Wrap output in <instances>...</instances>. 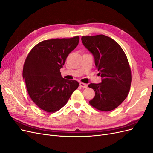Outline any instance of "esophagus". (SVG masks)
Segmentation results:
<instances>
[{"mask_svg": "<svg viewBox=\"0 0 153 153\" xmlns=\"http://www.w3.org/2000/svg\"><path fill=\"white\" fill-rule=\"evenodd\" d=\"M79 85H80V86L81 87H82V88H87V85L85 84H84V83L80 82V84H79Z\"/></svg>", "mask_w": 153, "mask_h": 153, "instance_id": "obj_1", "label": "esophagus"}]
</instances>
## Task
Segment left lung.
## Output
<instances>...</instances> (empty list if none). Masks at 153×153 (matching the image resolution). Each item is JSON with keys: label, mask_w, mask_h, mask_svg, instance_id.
Wrapping results in <instances>:
<instances>
[{"label": "left lung", "mask_w": 153, "mask_h": 153, "mask_svg": "<svg viewBox=\"0 0 153 153\" xmlns=\"http://www.w3.org/2000/svg\"><path fill=\"white\" fill-rule=\"evenodd\" d=\"M81 39L93 55L102 78L100 84L88 85L95 92L89 104L103 112L112 110L126 98L130 89L132 76L126 55L116 41L106 36H82Z\"/></svg>", "instance_id": "left-lung-1"}]
</instances>
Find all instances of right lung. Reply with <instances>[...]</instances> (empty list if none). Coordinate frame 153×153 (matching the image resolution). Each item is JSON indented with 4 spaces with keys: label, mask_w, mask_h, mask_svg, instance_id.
<instances>
[{
    "label": "right lung",
    "mask_w": 153,
    "mask_h": 153,
    "mask_svg": "<svg viewBox=\"0 0 153 153\" xmlns=\"http://www.w3.org/2000/svg\"><path fill=\"white\" fill-rule=\"evenodd\" d=\"M79 36L41 41L25 59L23 78L32 101L41 109L53 113L65 105L79 84L62 77L60 69L79 42Z\"/></svg>",
    "instance_id": "obj_1"
}]
</instances>
